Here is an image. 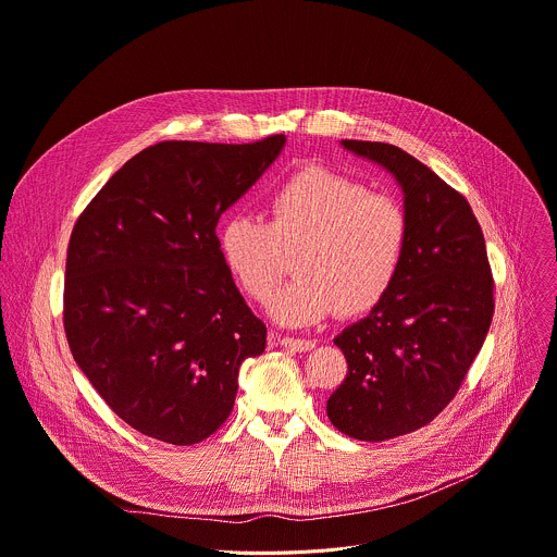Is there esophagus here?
Returning <instances> with one entry per match:
<instances>
[{"label":"esophagus","instance_id":"34e87169","mask_svg":"<svg viewBox=\"0 0 557 557\" xmlns=\"http://www.w3.org/2000/svg\"><path fill=\"white\" fill-rule=\"evenodd\" d=\"M280 344H282L284 348H290V350H297V352L311 350V348L315 346L313 339H305V337H282Z\"/></svg>","mask_w":557,"mask_h":557}]
</instances>
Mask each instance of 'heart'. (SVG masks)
<instances>
[{
	"instance_id": "obj_1",
	"label": "heart",
	"mask_w": 557,
	"mask_h": 557,
	"mask_svg": "<svg viewBox=\"0 0 557 557\" xmlns=\"http://www.w3.org/2000/svg\"><path fill=\"white\" fill-rule=\"evenodd\" d=\"M218 242L231 275L258 301L271 297L295 256L299 275L275 293L271 315L305 326L331 311L350 318L380 305L401 269L409 218L395 197L307 166L271 190L267 222L233 215Z\"/></svg>"
}]
</instances>
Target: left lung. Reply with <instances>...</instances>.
<instances>
[{"instance_id": "8db88e82", "label": "left lung", "mask_w": 557, "mask_h": 557, "mask_svg": "<svg viewBox=\"0 0 557 557\" xmlns=\"http://www.w3.org/2000/svg\"><path fill=\"white\" fill-rule=\"evenodd\" d=\"M404 193L409 242L395 284L333 342L348 371L326 401L348 437L382 442L429 424L458 393L493 320V275L469 201L413 156L342 139Z\"/></svg>"}]
</instances>
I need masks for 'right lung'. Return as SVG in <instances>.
Masks as SVG:
<instances>
[{
    "instance_id": "right-lung-1",
    "label": "right lung",
    "mask_w": 557,
    "mask_h": 557,
    "mask_svg": "<svg viewBox=\"0 0 557 557\" xmlns=\"http://www.w3.org/2000/svg\"><path fill=\"white\" fill-rule=\"evenodd\" d=\"M252 144L160 141L79 215L66 256L64 331L95 391L135 431L188 446L231 416L239 367L267 346L215 226L277 160Z\"/></svg>"
}]
</instances>
